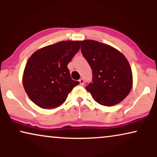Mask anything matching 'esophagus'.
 I'll use <instances>...</instances> for the list:
<instances>
[{
	"mask_svg": "<svg viewBox=\"0 0 157 157\" xmlns=\"http://www.w3.org/2000/svg\"><path fill=\"white\" fill-rule=\"evenodd\" d=\"M79 82H80V85H84V80H83L82 78L80 79V80H79Z\"/></svg>",
	"mask_w": 157,
	"mask_h": 157,
	"instance_id": "esophagus-1",
	"label": "esophagus"
}]
</instances>
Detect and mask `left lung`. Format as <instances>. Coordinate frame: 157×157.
<instances>
[{
	"label": "left lung",
	"mask_w": 157,
	"mask_h": 157,
	"mask_svg": "<svg viewBox=\"0 0 157 157\" xmlns=\"http://www.w3.org/2000/svg\"><path fill=\"white\" fill-rule=\"evenodd\" d=\"M81 52L93 70V82L85 87L100 105L121 103L132 88L133 75L126 57L111 46L94 40L81 41Z\"/></svg>",
	"instance_id": "1"
}]
</instances>
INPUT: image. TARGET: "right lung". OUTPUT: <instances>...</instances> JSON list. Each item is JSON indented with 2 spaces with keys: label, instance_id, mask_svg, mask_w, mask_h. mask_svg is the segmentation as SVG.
<instances>
[{
  "label": "right lung",
  "instance_id": "add662e5",
  "mask_svg": "<svg viewBox=\"0 0 157 157\" xmlns=\"http://www.w3.org/2000/svg\"><path fill=\"white\" fill-rule=\"evenodd\" d=\"M80 48L79 41H62L39 49L29 57L23 85L29 98L41 108H54L64 103L73 87L67 64Z\"/></svg>",
  "mask_w": 157,
  "mask_h": 157
}]
</instances>
